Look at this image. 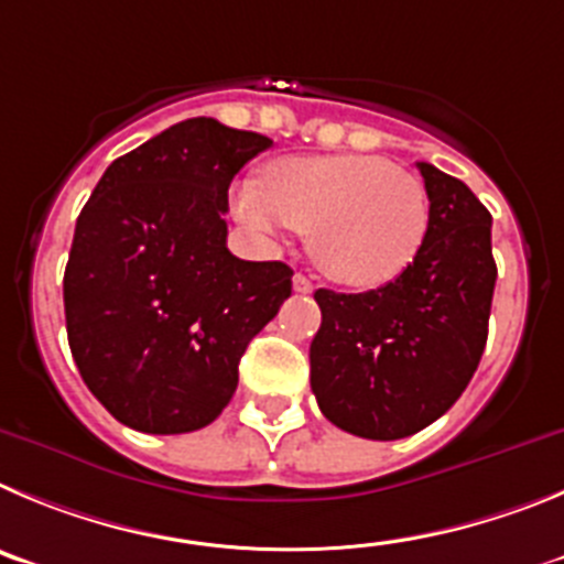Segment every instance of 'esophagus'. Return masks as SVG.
<instances>
[{"instance_id":"1","label":"esophagus","mask_w":564,"mask_h":564,"mask_svg":"<svg viewBox=\"0 0 564 564\" xmlns=\"http://www.w3.org/2000/svg\"><path fill=\"white\" fill-rule=\"evenodd\" d=\"M292 286H294V292H301V294H306V292H312L314 289V283L308 281L306 275H301V272H297V275L292 278Z\"/></svg>"}]
</instances>
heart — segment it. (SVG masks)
I'll return each instance as SVG.
<instances>
[{
  "instance_id": "obj_1",
  "label": "heart",
  "mask_w": 564,
  "mask_h": 564,
  "mask_svg": "<svg viewBox=\"0 0 564 564\" xmlns=\"http://www.w3.org/2000/svg\"><path fill=\"white\" fill-rule=\"evenodd\" d=\"M232 210L275 236L301 232L317 267L337 283L379 289L408 270L424 247L430 196L419 180L370 154L286 156L245 180Z\"/></svg>"
}]
</instances>
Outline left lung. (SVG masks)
<instances>
[{"instance_id":"1","label":"left lung","mask_w":564,"mask_h":564,"mask_svg":"<svg viewBox=\"0 0 564 564\" xmlns=\"http://www.w3.org/2000/svg\"><path fill=\"white\" fill-rule=\"evenodd\" d=\"M424 247L395 281L362 294L317 289L312 390L332 424L373 441L419 433L458 402L489 334L497 267L491 213L455 176L419 162Z\"/></svg>"}]
</instances>
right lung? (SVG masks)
Here are the masks:
<instances>
[{
	"instance_id": "add662e5",
	"label": "right lung",
	"mask_w": 564,
	"mask_h": 564,
	"mask_svg": "<svg viewBox=\"0 0 564 564\" xmlns=\"http://www.w3.org/2000/svg\"><path fill=\"white\" fill-rule=\"evenodd\" d=\"M270 145L182 120L111 162L80 210L64 272L69 351L126 427L180 435L216 421L241 354L292 294L286 263L227 250V187Z\"/></svg>"
}]
</instances>
